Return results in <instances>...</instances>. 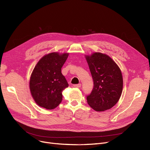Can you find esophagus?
<instances>
[{
    "label": "esophagus",
    "instance_id": "34e87169",
    "mask_svg": "<svg viewBox=\"0 0 150 150\" xmlns=\"http://www.w3.org/2000/svg\"><path fill=\"white\" fill-rule=\"evenodd\" d=\"M73 87L79 88V87H81V83H78V84H74V85H73Z\"/></svg>",
    "mask_w": 150,
    "mask_h": 150
}]
</instances>
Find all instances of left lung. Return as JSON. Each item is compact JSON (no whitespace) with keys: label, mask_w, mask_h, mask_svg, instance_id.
I'll return each instance as SVG.
<instances>
[{"label":"left lung","mask_w":150,"mask_h":150,"mask_svg":"<svg viewBox=\"0 0 150 150\" xmlns=\"http://www.w3.org/2000/svg\"><path fill=\"white\" fill-rule=\"evenodd\" d=\"M93 81V88L87 97V103L96 111H104L115 106L123 87L121 71L108 55L95 52L86 56Z\"/></svg>","instance_id":"left-lung-1"}]
</instances>
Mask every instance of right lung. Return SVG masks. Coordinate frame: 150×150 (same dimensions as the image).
I'll return each mask as SVG.
<instances>
[{"mask_svg":"<svg viewBox=\"0 0 150 150\" xmlns=\"http://www.w3.org/2000/svg\"><path fill=\"white\" fill-rule=\"evenodd\" d=\"M68 53L52 52L40 58L29 81L30 91L35 102L47 110H53L62 101V92L68 83L62 73Z\"/></svg>","mask_w":150,"mask_h":150,"instance_id":"add662e5","label":"right lung"}]
</instances>
